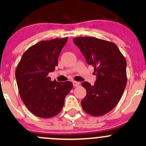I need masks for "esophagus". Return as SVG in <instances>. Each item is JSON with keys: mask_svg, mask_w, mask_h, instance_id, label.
<instances>
[{"mask_svg": "<svg viewBox=\"0 0 146 146\" xmlns=\"http://www.w3.org/2000/svg\"><path fill=\"white\" fill-rule=\"evenodd\" d=\"M73 86H74V87H78L80 85V83L79 82L73 81Z\"/></svg>", "mask_w": 146, "mask_h": 146, "instance_id": "obj_1", "label": "esophagus"}]
</instances>
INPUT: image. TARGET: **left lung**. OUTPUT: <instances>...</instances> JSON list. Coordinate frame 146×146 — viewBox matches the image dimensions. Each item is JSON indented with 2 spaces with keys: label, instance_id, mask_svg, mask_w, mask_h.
I'll return each instance as SVG.
<instances>
[{
  "label": "left lung",
  "instance_id": "1",
  "mask_svg": "<svg viewBox=\"0 0 146 146\" xmlns=\"http://www.w3.org/2000/svg\"><path fill=\"white\" fill-rule=\"evenodd\" d=\"M73 42L88 64L94 67L97 80L93 86L82 84L86 95L81 105L86 113L102 116L116 106L126 86V60L115 43L94 37H77Z\"/></svg>",
  "mask_w": 146,
  "mask_h": 146
}]
</instances>
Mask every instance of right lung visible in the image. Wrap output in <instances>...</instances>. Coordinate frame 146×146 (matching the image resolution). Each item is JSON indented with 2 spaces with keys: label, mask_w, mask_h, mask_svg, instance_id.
Returning <instances> with one entry per match:
<instances>
[{
  "label": "right lung",
  "mask_w": 146,
  "mask_h": 146,
  "mask_svg": "<svg viewBox=\"0 0 146 146\" xmlns=\"http://www.w3.org/2000/svg\"><path fill=\"white\" fill-rule=\"evenodd\" d=\"M68 38L42 40L23 53L16 68L20 96L31 113L51 118L60 113L65 97L73 88L71 82L51 81L48 76L58 66V59Z\"/></svg>",
  "instance_id": "1"
}]
</instances>
